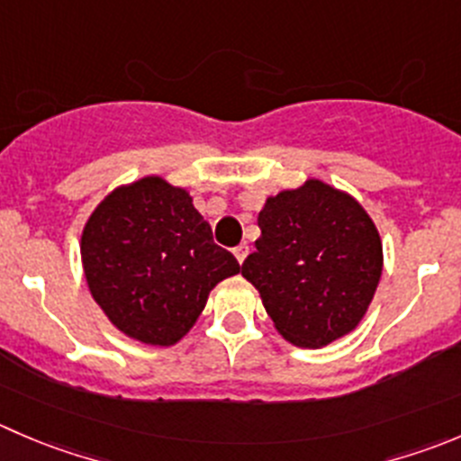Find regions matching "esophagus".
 <instances>
[{"mask_svg":"<svg viewBox=\"0 0 461 461\" xmlns=\"http://www.w3.org/2000/svg\"><path fill=\"white\" fill-rule=\"evenodd\" d=\"M248 254H249L248 243H240L239 248H234V257L239 258V263H243V261H245V257H248Z\"/></svg>","mask_w":461,"mask_h":461,"instance_id":"1","label":"esophagus"}]
</instances>
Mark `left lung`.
I'll use <instances>...</instances> for the list:
<instances>
[{
  "label": "left lung",
  "instance_id": "obj_1",
  "mask_svg": "<svg viewBox=\"0 0 461 461\" xmlns=\"http://www.w3.org/2000/svg\"><path fill=\"white\" fill-rule=\"evenodd\" d=\"M261 239L240 275L276 330L317 349L358 326L383 272L376 225L351 195L320 180L267 198Z\"/></svg>",
  "mask_w": 461,
  "mask_h": 461
}]
</instances>
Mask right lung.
Wrapping results in <instances>:
<instances>
[{
	"mask_svg": "<svg viewBox=\"0 0 461 461\" xmlns=\"http://www.w3.org/2000/svg\"><path fill=\"white\" fill-rule=\"evenodd\" d=\"M85 279L110 321L146 344H176L218 281L239 275L185 189L144 177L112 191L83 231Z\"/></svg>",
	"mask_w": 461,
	"mask_h": 461,
	"instance_id": "right-lung-1",
	"label": "right lung"
}]
</instances>
